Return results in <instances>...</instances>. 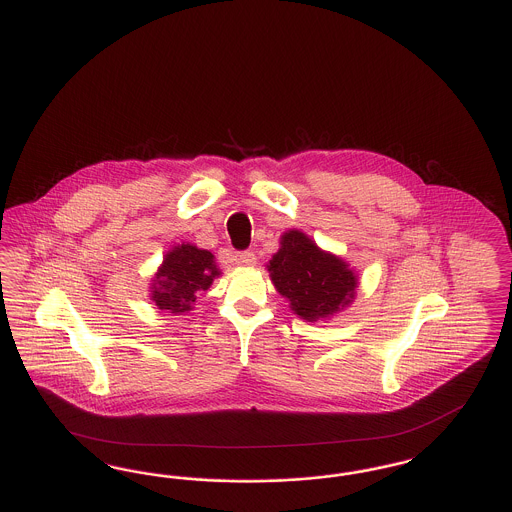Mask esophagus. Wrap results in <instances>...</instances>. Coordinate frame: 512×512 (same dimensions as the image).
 <instances>
[{"mask_svg": "<svg viewBox=\"0 0 512 512\" xmlns=\"http://www.w3.org/2000/svg\"><path fill=\"white\" fill-rule=\"evenodd\" d=\"M255 261H257V257H255V253H253L251 249H245V251H238V253H236V263H238V265L251 267V265H255Z\"/></svg>", "mask_w": 512, "mask_h": 512, "instance_id": "1", "label": "esophagus"}]
</instances>
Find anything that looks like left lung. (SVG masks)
Returning a JSON list of instances; mask_svg holds the SVG:
<instances>
[{
    "label": "left lung",
    "mask_w": 512,
    "mask_h": 512,
    "mask_svg": "<svg viewBox=\"0 0 512 512\" xmlns=\"http://www.w3.org/2000/svg\"><path fill=\"white\" fill-rule=\"evenodd\" d=\"M268 270L276 290L292 301L295 315L305 320L334 315L351 303L357 288V278L347 265L320 251L299 230L282 236V247L272 257Z\"/></svg>",
    "instance_id": "left-lung-1"
}]
</instances>
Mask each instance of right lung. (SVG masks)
Wrapping results in <instances>:
<instances>
[{
    "label": "right lung",
    "mask_w": 512,
    "mask_h": 512,
    "mask_svg": "<svg viewBox=\"0 0 512 512\" xmlns=\"http://www.w3.org/2000/svg\"><path fill=\"white\" fill-rule=\"evenodd\" d=\"M215 276H219V268L213 253L195 245H178L167 253L157 272L151 297L159 309L178 315L192 309L197 292L209 290Z\"/></svg>",
    "instance_id": "obj_1"
}]
</instances>
